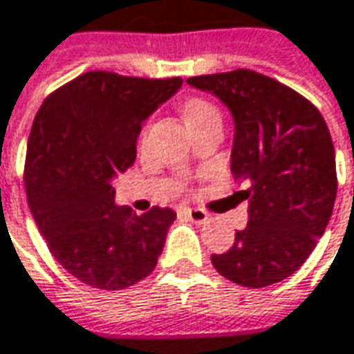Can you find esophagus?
Instances as JSON below:
<instances>
[{
	"mask_svg": "<svg viewBox=\"0 0 354 354\" xmlns=\"http://www.w3.org/2000/svg\"><path fill=\"white\" fill-rule=\"evenodd\" d=\"M186 216L192 220L194 224H204L208 220V214L204 210H198V208H186Z\"/></svg>",
	"mask_w": 354,
	"mask_h": 354,
	"instance_id": "obj_1",
	"label": "esophagus"
}]
</instances>
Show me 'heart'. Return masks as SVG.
Listing matches in <instances>:
<instances>
[{
  "label": "heart",
  "instance_id": "heart-1",
  "mask_svg": "<svg viewBox=\"0 0 354 354\" xmlns=\"http://www.w3.org/2000/svg\"><path fill=\"white\" fill-rule=\"evenodd\" d=\"M184 114H186L188 124H192V122L202 120V118H206V115L218 114V110H216L210 102H206V100H202V97H190V100H186V104H184ZM142 136H146V130H144V134Z\"/></svg>",
  "mask_w": 354,
  "mask_h": 354
}]
</instances>
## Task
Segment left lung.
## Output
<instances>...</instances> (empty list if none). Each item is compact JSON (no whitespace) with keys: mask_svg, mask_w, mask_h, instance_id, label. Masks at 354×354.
I'll use <instances>...</instances> for the list:
<instances>
[{"mask_svg":"<svg viewBox=\"0 0 354 354\" xmlns=\"http://www.w3.org/2000/svg\"><path fill=\"white\" fill-rule=\"evenodd\" d=\"M230 110V170L250 186L248 224L212 264L228 281L262 288L284 281L310 257L337 198L335 146L321 112L299 92L252 70L186 80Z\"/></svg>","mask_w":354,"mask_h":354,"instance_id":"1","label":"left lung"}]
</instances>
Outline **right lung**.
Here are the masks:
<instances>
[{
	"mask_svg": "<svg viewBox=\"0 0 354 354\" xmlns=\"http://www.w3.org/2000/svg\"><path fill=\"white\" fill-rule=\"evenodd\" d=\"M180 77L88 72L48 95L33 120L26 194L55 260L84 284L122 290L158 264L176 212L115 206L112 180L136 160L148 115L176 94Z\"/></svg>",
	"mask_w": 354,
	"mask_h": 354,
	"instance_id": "obj_1",
	"label": "right lung"
}]
</instances>
